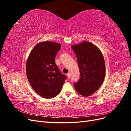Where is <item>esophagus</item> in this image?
<instances>
[{
  "instance_id": "1",
  "label": "esophagus",
  "mask_w": 131,
  "mask_h": 131,
  "mask_svg": "<svg viewBox=\"0 0 131 131\" xmlns=\"http://www.w3.org/2000/svg\"><path fill=\"white\" fill-rule=\"evenodd\" d=\"M67 77H68V79H70L71 78V74L70 73H68L67 74Z\"/></svg>"
}]
</instances>
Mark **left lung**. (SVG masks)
Here are the masks:
<instances>
[{"label":"left lung","mask_w":131,"mask_h":131,"mask_svg":"<svg viewBox=\"0 0 131 131\" xmlns=\"http://www.w3.org/2000/svg\"><path fill=\"white\" fill-rule=\"evenodd\" d=\"M80 70L79 81L74 83L77 92L88 97L100 88L105 75V65L100 50L93 43L84 41L72 46Z\"/></svg>","instance_id":"8db88e82"}]
</instances>
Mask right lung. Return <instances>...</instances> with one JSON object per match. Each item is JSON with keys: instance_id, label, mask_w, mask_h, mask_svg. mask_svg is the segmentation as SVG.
Listing matches in <instances>:
<instances>
[{"instance_id": "1", "label": "right lung", "mask_w": 131, "mask_h": 131, "mask_svg": "<svg viewBox=\"0 0 131 131\" xmlns=\"http://www.w3.org/2000/svg\"><path fill=\"white\" fill-rule=\"evenodd\" d=\"M61 46L51 41L39 42L27 59L26 73L28 81L35 92L44 98L57 96L67 79L55 63Z\"/></svg>"}]
</instances>
